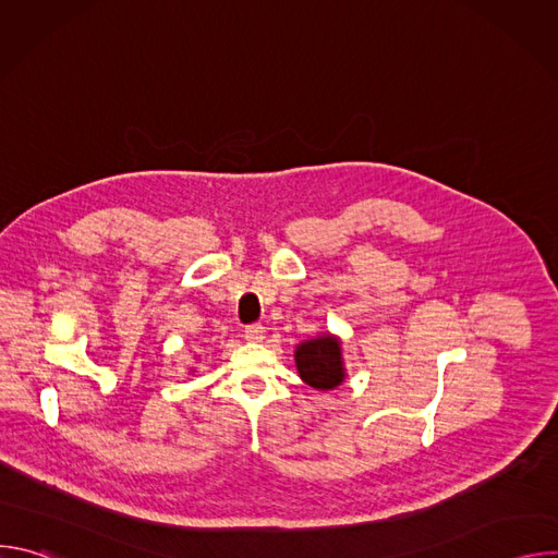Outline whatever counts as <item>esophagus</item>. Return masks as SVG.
I'll use <instances>...</instances> for the list:
<instances>
[{
	"label": "esophagus",
	"mask_w": 558,
	"mask_h": 558,
	"mask_svg": "<svg viewBox=\"0 0 558 558\" xmlns=\"http://www.w3.org/2000/svg\"><path fill=\"white\" fill-rule=\"evenodd\" d=\"M265 327L263 325H250V327H245V338L250 340V342H263L265 340Z\"/></svg>",
	"instance_id": "obj_1"
}]
</instances>
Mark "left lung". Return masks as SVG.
I'll return each mask as SVG.
<instances>
[{"instance_id":"obj_1","label":"left lung","mask_w":558,"mask_h":558,"mask_svg":"<svg viewBox=\"0 0 558 558\" xmlns=\"http://www.w3.org/2000/svg\"><path fill=\"white\" fill-rule=\"evenodd\" d=\"M295 364L300 377L320 390H331L344 379L340 342L333 336L302 342L295 351Z\"/></svg>"}]
</instances>
